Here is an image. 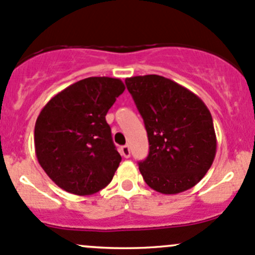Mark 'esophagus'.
<instances>
[{"instance_id":"1","label":"esophagus","mask_w":255,"mask_h":255,"mask_svg":"<svg viewBox=\"0 0 255 255\" xmlns=\"http://www.w3.org/2000/svg\"><path fill=\"white\" fill-rule=\"evenodd\" d=\"M120 152H122V155L124 156L125 158H128L130 157V146L128 145L123 146V147L120 148Z\"/></svg>"}]
</instances>
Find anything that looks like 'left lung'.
<instances>
[{
	"mask_svg": "<svg viewBox=\"0 0 255 255\" xmlns=\"http://www.w3.org/2000/svg\"><path fill=\"white\" fill-rule=\"evenodd\" d=\"M147 131L150 151L138 162L152 190L176 195L197 185L217 150L212 115L191 90L156 74L125 79Z\"/></svg>",
	"mask_w": 255,
	"mask_h": 255,
	"instance_id": "obj_1",
	"label": "left lung"
}]
</instances>
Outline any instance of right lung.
<instances>
[{
  "label": "right lung",
  "instance_id": "1",
  "mask_svg": "<svg viewBox=\"0 0 255 255\" xmlns=\"http://www.w3.org/2000/svg\"><path fill=\"white\" fill-rule=\"evenodd\" d=\"M125 90L118 78L90 77L52 98L34 127L39 165L62 190L89 196L107 187L122 156L105 120Z\"/></svg>",
  "mask_w": 255,
  "mask_h": 255
}]
</instances>
